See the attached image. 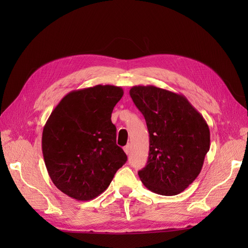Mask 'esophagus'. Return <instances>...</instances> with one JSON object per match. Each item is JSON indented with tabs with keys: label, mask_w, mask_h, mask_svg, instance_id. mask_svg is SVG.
<instances>
[{
	"label": "esophagus",
	"mask_w": 248,
	"mask_h": 248,
	"mask_svg": "<svg viewBox=\"0 0 248 248\" xmlns=\"http://www.w3.org/2000/svg\"><path fill=\"white\" fill-rule=\"evenodd\" d=\"M124 151H125V153H126L127 155H128V154L130 153V145H129V144L124 147Z\"/></svg>",
	"instance_id": "esophagus-1"
}]
</instances>
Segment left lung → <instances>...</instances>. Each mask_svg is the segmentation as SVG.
<instances>
[{
	"label": "left lung",
	"instance_id": "left-lung-1",
	"mask_svg": "<svg viewBox=\"0 0 248 248\" xmlns=\"http://www.w3.org/2000/svg\"><path fill=\"white\" fill-rule=\"evenodd\" d=\"M129 94L145 117L150 137L140 181L155 193L176 196L200 175L210 149L209 126L182 94L155 86H134Z\"/></svg>",
	"mask_w": 248,
	"mask_h": 248
}]
</instances>
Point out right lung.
<instances>
[{"instance_id":"add662e5","label":"right lung","mask_w":248,"mask_h":248,"mask_svg":"<svg viewBox=\"0 0 248 248\" xmlns=\"http://www.w3.org/2000/svg\"><path fill=\"white\" fill-rule=\"evenodd\" d=\"M123 94L111 85L74 90L51 111L42 131V153L52 183L66 196L95 199L126 162L110 120Z\"/></svg>"}]
</instances>
